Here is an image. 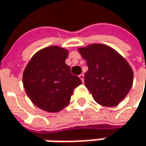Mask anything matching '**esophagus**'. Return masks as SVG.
<instances>
[{
    "label": "esophagus",
    "mask_w": 146,
    "mask_h": 146,
    "mask_svg": "<svg viewBox=\"0 0 146 146\" xmlns=\"http://www.w3.org/2000/svg\"><path fill=\"white\" fill-rule=\"evenodd\" d=\"M79 77H80V79L81 80L82 83H84V74H80V75H79Z\"/></svg>",
    "instance_id": "1"
}]
</instances>
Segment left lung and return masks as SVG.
Listing matches in <instances>:
<instances>
[{
  "mask_svg": "<svg viewBox=\"0 0 146 146\" xmlns=\"http://www.w3.org/2000/svg\"><path fill=\"white\" fill-rule=\"evenodd\" d=\"M88 70L84 76L85 86L97 103L115 107L123 101L133 83V71L127 61L111 47L93 44L80 48Z\"/></svg>",
  "mask_w": 146,
  "mask_h": 146,
  "instance_id": "left-lung-1",
  "label": "left lung"
}]
</instances>
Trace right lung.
Instances as JSON below:
<instances>
[{
	"label": "right lung",
	"instance_id": "right-lung-1",
	"mask_svg": "<svg viewBox=\"0 0 146 146\" xmlns=\"http://www.w3.org/2000/svg\"><path fill=\"white\" fill-rule=\"evenodd\" d=\"M68 52L49 46L36 52L27 65L23 76L26 94L43 110L58 112L69 104L74 89L81 84L66 64Z\"/></svg>",
	"mask_w": 146,
	"mask_h": 146
}]
</instances>
